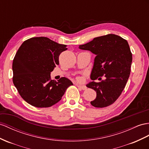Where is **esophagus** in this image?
Instances as JSON below:
<instances>
[{"mask_svg": "<svg viewBox=\"0 0 149 149\" xmlns=\"http://www.w3.org/2000/svg\"><path fill=\"white\" fill-rule=\"evenodd\" d=\"M77 86L79 87L80 89H81V90H86L87 89L86 86H81V85L77 84Z\"/></svg>", "mask_w": 149, "mask_h": 149, "instance_id": "34e87169", "label": "esophagus"}]
</instances>
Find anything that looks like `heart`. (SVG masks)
<instances>
[{
	"mask_svg": "<svg viewBox=\"0 0 149 149\" xmlns=\"http://www.w3.org/2000/svg\"><path fill=\"white\" fill-rule=\"evenodd\" d=\"M78 79H79V80H80V79H81V78H78Z\"/></svg>",
	"mask_w": 149,
	"mask_h": 149,
	"instance_id": "b5f03b06",
	"label": "heart"
}]
</instances>
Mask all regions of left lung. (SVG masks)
Here are the masks:
<instances>
[{"instance_id":"obj_1","label":"left lung","mask_w":149,"mask_h":149,"mask_svg":"<svg viewBox=\"0 0 149 149\" xmlns=\"http://www.w3.org/2000/svg\"><path fill=\"white\" fill-rule=\"evenodd\" d=\"M79 48L89 50L95 57L91 74L93 82L86 86L96 92V98L91 102L96 108H104L113 104L125 87L131 72L132 53L127 41L114 34L99 36ZM104 76L100 83L93 81Z\"/></svg>"}]
</instances>
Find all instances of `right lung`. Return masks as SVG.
<instances>
[{
  "label": "right lung",
  "mask_w": 149,
  "mask_h": 149,
  "mask_svg": "<svg viewBox=\"0 0 149 149\" xmlns=\"http://www.w3.org/2000/svg\"><path fill=\"white\" fill-rule=\"evenodd\" d=\"M47 37H35L24 41L13 63L14 85L21 97L35 107L48 108L61 100L73 84L66 77L58 81L50 73L59 64L60 53L67 49Z\"/></svg>",
  "instance_id": "obj_1"
}]
</instances>
